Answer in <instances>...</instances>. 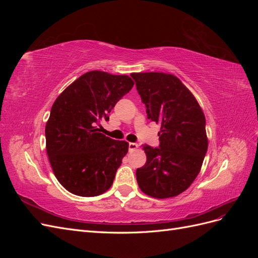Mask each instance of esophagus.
<instances>
[{
    "instance_id": "34e87169",
    "label": "esophagus",
    "mask_w": 258,
    "mask_h": 258,
    "mask_svg": "<svg viewBox=\"0 0 258 258\" xmlns=\"http://www.w3.org/2000/svg\"><path fill=\"white\" fill-rule=\"evenodd\" d=\"M139 147V145L137 143H129V151H136L137 148Z\"/></svg>"
}]
</instances>
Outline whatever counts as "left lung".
Returning a JSON list of instances; mask_svg holds the SVG:
<instances>
[{"label": "left lung", "instance_id": "1", "mask_svg": "<svg viewBox=\"0 0 258 258\" xmlns=\"http://www.w3.org/2000/svg\"><path fill=\"white\" fill-rule=\"evenodd\" d=\"M147 118L160 123V145H144L146 162L137 170L141 190L157 199L185 191L200 172L208 150L206 117L196 98L176 76L132 73Z\"/></svg>", "mask_w": 258, "mask_h": 258}]
</instances>
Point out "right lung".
Wrapping results in <instances>:
<instances>
[{
	"label": "right lung",
	"mask_w": 258,
	"mask_h": 258,
	"mask_svg": "<svg viewBox=\"0 0 258 258\" xmlns=\"http://www.w3.org/2000/svg\"><path fill=\"white\" fill-rule=\"evenodd\" d=\"M128 75L90 71L62 91L45 127L53 174L67 190L95 197L113 184L129 144L101 134V121L134 87Z\"/></svg>",
	"instance_id": "obj_1"
}]
</instances>
